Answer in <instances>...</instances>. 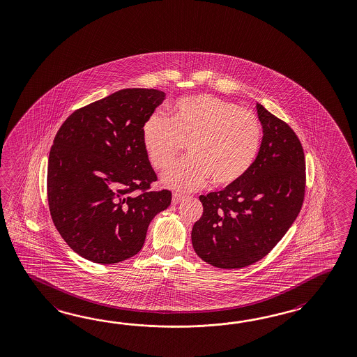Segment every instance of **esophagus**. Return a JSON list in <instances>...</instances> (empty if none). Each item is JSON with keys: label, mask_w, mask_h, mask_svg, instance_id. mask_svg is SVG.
I'll return each instance as SVG.
<instances>
[{"label": "esophagus", "mask_w": 357, "mask_h": 357, "mask_svg": "<svg viewBox=\"0 0 357 357\" xmlns=\"http://www.w3.org/2000/svg\"><path fill=\"white\" fill-rule=\"evenodd\" d=\"M183 195H181V194H177V192H174V195H172V203H174V206L176 204H178L181 200H183Z\"/></svg>", "instance_id": "obj_1"}]
</instances>
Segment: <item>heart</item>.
<instances>
[{"instance_id": "1", "label": "heart", "mask_w": 357, "mask_h": 357, "mask_svg": "<svg viewBox=\"0 0 357 357\" xmlns=\"http://www.w3.org/2000/svg\"><path fill=\"white\" fill-rule=\"evenodd\" d=\"M261 142L257 116L212 95L178 100L169 119L154 113L142 127L144 148L155 169H166L186 146L189 158L162 177L180 191L199 189L208 178L217 188L239 181L253 166Z\"/></svg>"}]
</instances>
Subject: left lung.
<instances>
[{
	"label": "left lung",
	"instance_id": "1",
	"mask_svg": "<svg viewBox=\"0 0 357 357\" xmlns=\"http://www.w3.org/2000/svg\"><path fill=\"white\" fill-rule=\"evenodd\" d=\"M264 130L257 158L239 181L200 195L191 243L204 262L241 268L265 257L297 218L306 186L305 153L289 126L257 102Z\"/></svg>",
	"mask_w": 357,
	"mask_h": 357
}]
</instances>
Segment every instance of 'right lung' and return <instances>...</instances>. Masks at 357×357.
Instances as JSON below:
<instances>
[{"mask_svg":"<svg viewBox=\"0 0 357 357\" xmlns=\"http://www.w3.org/2000/svg\"><path fill=\"white\" fill-rule=\"evenodd\" d=\"M166 93L125 89L75 110L49 155L47 199L61 238L77 255L110 265L137 255L171 191H148L157 174L142 127ZM142 190V195H136Z\"/></svg>","mask_w":357,"mask_h":357,"instance_id":"add662e5","label":"right lung"}]
</instances>
